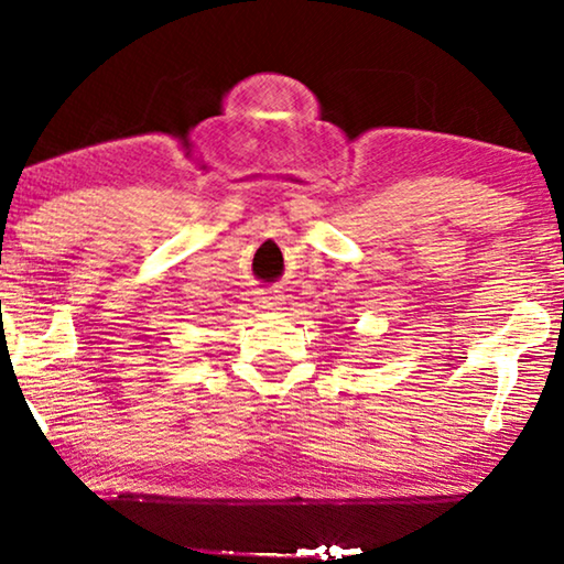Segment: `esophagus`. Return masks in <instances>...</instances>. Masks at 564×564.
<instances>
[{"label":"esophagus","mask_w":564,"mask_h":564,"mask_svg":"<svg viewBox=\"0 0 564 564\" xmlns=\"http://www.w3.org/2000/svg\"><path fill=\"white\" fill-rule=\"evenodd\" d=\"M253 305L259 311L273 313V311H281L283 308V299H281V295H273V293H259V295H256V303Z\"/></svg>","instance_id":"34e87169"}]
</instances>
